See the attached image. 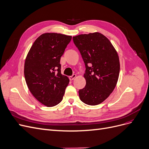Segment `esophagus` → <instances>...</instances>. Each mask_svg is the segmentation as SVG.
<instances>
[{
	"instance_id": "34e87169",
	"label": "esophagus",
	"mask_w": 149,
	"mask_h": 149,
	"mask_svg": "<svg viewBox=\"0 0 149 149\" xmlns=\"http://www.w3.org/2000/svg\"><path fill=\"white\" fill-rule=\"evenodd\" d=\"M76 77V74H73L72 76H70L69 77V78H70V79L71 80V81H73L75 78Z\"/></svg>"
}]
</instances>
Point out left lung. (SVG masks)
Segmentation results:
<instances>
[{
    "label": "left lung",
    "mask_w": 149,
    "mask_h": 149,
    "mask_svg": "<svg viewBox=\"0 0 149 149\" xmlns=\"http://www.w3.org/2000/svg\"><path fill=\"white\" fill-rule=\"evenodd\" d=\"M73 40L86 66V84L79 90L80 100L88 105L100 104L109 97L118 83V54L109 39L99 32L79 35Z\"/></svg>",
    "instance_id": "1"
}]
</instances>
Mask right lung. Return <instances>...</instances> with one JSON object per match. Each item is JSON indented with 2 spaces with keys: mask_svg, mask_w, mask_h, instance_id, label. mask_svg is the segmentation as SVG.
I'll use <instances>...</instances> for the list:
<instances>
[{
  "mask_svg": "<svg viewBox=\"0 0 149 149\" xmlns=\"http://www.w3.org/2000/svg\"><path fill=\"white\" fill-rule=\"evenodd\" d=\"M71 38L61 33H43L36 39L26 55V83L32 95L47 107L62 101L69 84V78L61 73L60 63Z\"/></svg>",
  "mask_w": 149,
  "mask_h": 149,
  "instance_id": "1",
  "label": "right lung"
}]
</instances>
